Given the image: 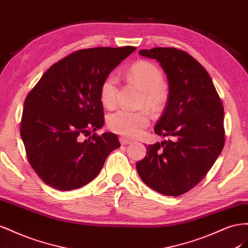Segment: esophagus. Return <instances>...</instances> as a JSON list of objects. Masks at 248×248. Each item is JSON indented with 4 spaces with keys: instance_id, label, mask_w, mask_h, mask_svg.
<instances>
[{
    "instance_id": "1",
    "label": "esophagus",
    "mask_w": 248,
    "mask_h": 248,
    "mask_svg": "<svg viewBox=\"0 0 248 248\" xmlns=\"http://www.w3.org/2000/svg\"><path fill=\"white\" fill-rule=\"evenodd\" d=\"M119 141H120V144H122V145H126V144L132 143L131 140L126 139V138H124V137H120V138H119Z\"/></svg>"
}]
</instances>
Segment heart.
Returning a JSON list of instances; mask_svg holds the SVG:
<instances>
[{"label":"heart","mask_w":248,"mask_h":248,"mask_svg":"<svg viewBox=\"0 0 248 248\" xmlns=\"http://www.w3.org/2000/svg\"><path fill=\"white\" fill-rule=\"evenodd\" d=\"M128 79L143 91L142 105L152 111L157 112L163 107L167 100L164 87V76L161 69L154 63L140 60L128 69ZM117 94V79L115 76H108L100 89V98L106 108L114 107ZM150 123V117L145 112H133L117 110L107 118L109 128L120 135L136 137L140 135Z\"/></svg>","instance_id":"b5f03b06"}]
</instances>
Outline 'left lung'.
<instances>
[{"label": "left lung", "mask_w": 248, "mask_h": 248, "mask_svg": "<svg viewBox=\"0 0 248 248\" xmlns=\"http://www.w3.org/2000/svg\"><path fill=\"white\" fill-rule=\"evenodd\" d=\"M139 54L157 60L167 77V104L154 130L169 139L147 145L136 169L153 190L179 196L204 178L222 151L223 106L208 72L189 54L174 47Z\"/></svg>", "instance_id": "obj_1"}]
</instances>
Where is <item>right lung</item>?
Returning <instances> with one entry per match:
<instances>
[{
    "label": "right lung",
    "mask_w": 248,
    "mask_h": 248,
    "mask_svg": "<svg viewBox=\"0 0 248 248\" xmlns=\"http://www.w3.org/2000/svg\"><path fill=\"white\" fill-rule=\"evenodd\" d=\"M135 49H80L49 67L27 95L20 136L29 163L46 185L61 191L85 186L120 146L113 133L81 137L104 125L102 83Z\"/></svg>",
    "instance_id": "add662e5"
}]
</instances>
